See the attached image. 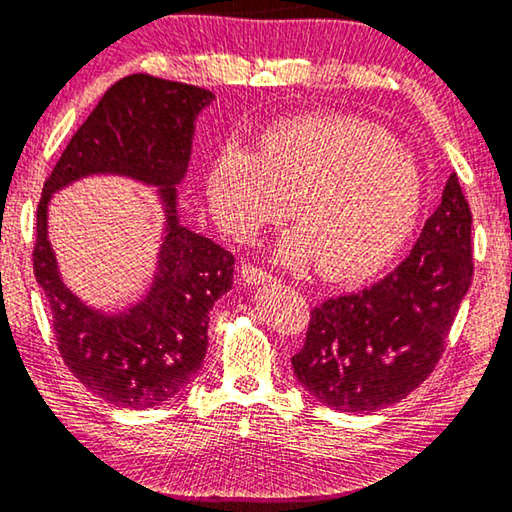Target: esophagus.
I'll return each mask as SVG.
<instances>
[{"mask_svg": "<svg viewBox=\"0 0 512 512\" xmlns=\"http://www.w3.org/2000/svg\"><path fill=\"white\" fill-rule=\"evenodd\" d=\"M240 276H242V281L251 283V286H258V283H272L274 281V276L270 272H265L263 267L251 265V263H245V265L240 267Z\"/></svg>", "mask_w": 512, "mask_h": 512, "instance_id": "obj_1", "label": "esophagus"}]
</instances>
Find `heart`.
Listing matches in <instances>:
<instances>
[{"label": "heart", "instance_id": "b5f03b06", "mask_svg": "<svg viewBox=\"0 0 512 512\" xmlns=\"http://www.w3.org/2000/svg\"><path fill=\"white\" fill-rule=\"evenodd\" d=\"M208 206L236 238L286 217V263H317L333 279H360L390 261L417 222L424 183L415 156L385 129L349 115H301L215 154Z\"/></svg>", "mask_w": 512, "mask_h": 512}]
</instances>
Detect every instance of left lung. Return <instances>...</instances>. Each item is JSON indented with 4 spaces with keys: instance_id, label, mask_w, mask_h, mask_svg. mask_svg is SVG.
Segmentation results:
<instances>
[{
    "instance_id": "obj_1",
    "label": "left lung",
    "mask_w": 512,
    "mask_h": 512,
    "mask_svg": "<svg viewBox=\"0 0 512 512\" xmlns=\"http://www.w3.org/2000/svg\"><path fill=\"white\" fill-rule=\"evenodd\" d=\"M472 274V213L451 174L440 206L395 270L313 308L304 347L292 356L297 381L342 413L397 404L438 365Z\"/></svg>"
}]
</instances>
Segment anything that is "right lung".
Masks as SVG:
<instances>
[{
    "label": "right lung",
    "instance_id": "obj_1",
    "mask_svg": "<svg viewBox=\"0 0 512 512\" xmlns=\"http://www.w3.org/2000/svg\"><path fill=\"white\" fill-rule=\"evenodd\" d=\"M213 92L131 74L104 92L67 142L43 186L36 213L33 272L54 315L67 370L117 408L145 410L186 388L204 363L208 311L233 286L231 251L179 222L177 186L188 172L195 120ZM90 173H120L156 185L166 208V238L153 288L117 316L90 309L57 274L46 238L54 191Z\"/></svg>",
    "mask_w": 512,
    "mask_h": 512
}]
</instances>
